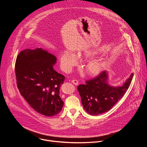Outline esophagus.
I'll return each instance as SVG.
<instances>
[{
	"mask_svg": "<svg viewBox=\"0 0 147 147\" xmlns=\"http://www.w3.org/2000/svg\"><path fill=\"white\" fill-rule=\"evenodd\" d=\"M71 82L73 83L74 85H76V86L78 85V81L77 80H73L71 81Z\"/></svg>",
	"mask_w": 147,
	"mask_h": 147,
	"instance_id": "esophagus-1",
	"label": "esophagus"
}]
</instances>
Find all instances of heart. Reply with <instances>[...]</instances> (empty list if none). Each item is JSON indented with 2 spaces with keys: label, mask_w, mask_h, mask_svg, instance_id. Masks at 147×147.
<instances>
[{
  "label": "heart",
  "mask_w": 147,
  "mask_h": 147,
  "mask_svg": "<svg viewBox=\"0 0 147 147\" xmlns=\"http://www.w3.org/2000/svg\"><path fill=\"white\" fill-rule=\"evenodd\" d=\"M95 54V52L91 51H86L84 53V55L87 57ZM78 56L80 57L81 55L78 54ZM60 61L61 66L63 70L69 71L73 66L77 65V59L74 53L68 51H64L60 55ZM104 66V63L100 60L96 59L91 60L86 65L85 71L88 76H95L99 74L102 71Z\"/></svg>",
  "instance_id": "1"
}]
</instances>
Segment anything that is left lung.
I'll list each match as a JSON object with an SVG mask.
<instances>
[{"label": "left lung", "mask_w": 147, "mask_h": 147, "mask_svg": "<svg viewBox=\"0 0 147 147\" xmlns=\"http://www.w3.org/2000/svg\"><path fill=\"white\" fill-rule=\"evenodd\" d=\"M133 74L121 87H114L108 83V75L103 71L95 78L80 84L77 89L86 111L91 115H98L109 111L128 90Z\"/></svg>", "instance_id": "left-lung-1"}]
</instances>
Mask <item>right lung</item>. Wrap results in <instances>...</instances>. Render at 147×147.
Returning <instances> with one entry per match:
<instances>
[{
    "label": "right lung",
    "instance_id": "1",
    "mask_svg": "<svg viewBox=\"0 0 147 147\" xmlns=\"http://www.w3.org/2000/svg\"><path fill=\"white\" fill-rule=\"evenodd\" d=\"M56 62L53 55L36 48L20 52L15 63L21 95L36 112L49 117L58 114L64 105L59 90L65 77L53 69Z\"/></svg>",
    "mask_w": 147,
    "mask_h": 147
}]
</instances>
